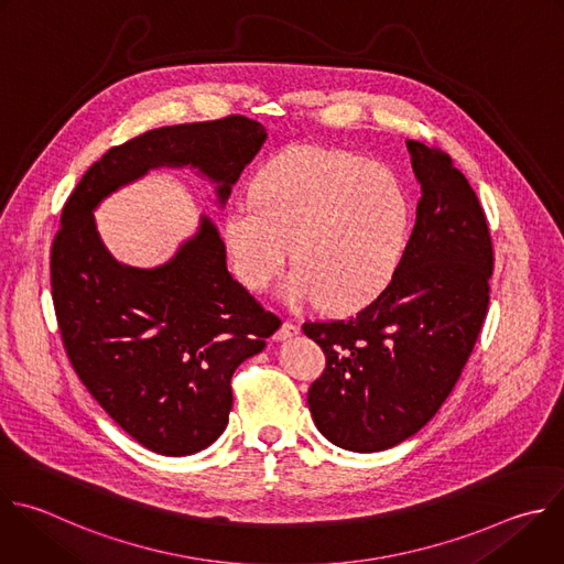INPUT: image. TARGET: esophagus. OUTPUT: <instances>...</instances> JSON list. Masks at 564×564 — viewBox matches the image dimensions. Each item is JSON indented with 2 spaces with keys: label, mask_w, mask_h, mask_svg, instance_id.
I'll return each instance as SVG.
<instances>
[{
  "label": "esophagus",
  "mask_w": 564,
  "mask_h": 564,
  "mask_svg": "<svg viewBox=\"0 0 564 564\" xmlns=\"http://www.w3.org/2000/svg\"><path fill=\"white\" fill-rule=\"evenodd\" d=\"M294 334H299V327L292 321H283L281 327L274 332V340H285V338H290Z\"/></svg>",
  "instance_id": "1"
}]
</instances>
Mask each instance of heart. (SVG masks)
<instances>
[{"label":"heart","mask_w":564,"mask_h":564,"mask_svg":"<svg viewBox=\"0 0 564 564\" xmlns=\"http://www.w3.org/2000/svg\"><path fill=\"white\" fill-rule=\"evenodd\" d=\"M250 197L224 217V241L237 279L263 292L294 257L283 294L351 312L392 281L412 228L401 176L343 150L294 143L252 176Z\"/></svg>","instance_id":"heart-1"}]
</instances>
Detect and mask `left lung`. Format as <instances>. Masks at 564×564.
<instances>
[{
  "instance_id": "8db88e82",
  "label": "left lung",
  "mask_w": 564,
  "mask_h": 564,
  "mask_svg": "<svg viewBox=\"0 0 564 564\" xmlns=\"http://www.w3.org/2000/svg\"><path fill=\"white\" fill-rule=\"evenodd\" d=\"M408 150L423 197L392 281L345 321L303 323L325 354L312 419L349 452L390 449L438 412L489 305L494 246L476 193L441 148L408 139Z\"/></svg>"
}]
</instances>
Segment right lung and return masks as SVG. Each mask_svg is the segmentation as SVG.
<instances>
[{"mask_svg":"<svg viewBox=\"0 0 564 564\" xmlns=\"http://www.w3.org/2000/svg\"><path fill=\"white\" fill-rule=\"evenodd\" d=\"M243 115L148 130L106 150L68 197L51 248L53 305L79 381L137 443L163 456L213 445L232 410V373L279 327L226 268V246L199 235L154 270L119 265L101 246L93 208L156 165H195L232 183L265 141Z\"/></svg>","mask_w":564,"mask_h":564,"instance_id":"1","label":"right lung"}]
</instances>
